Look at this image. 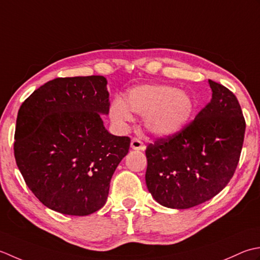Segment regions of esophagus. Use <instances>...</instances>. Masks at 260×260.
<instances>
[{
    "instance_id": "34e87169",
    "label": "esophagus",
    "mask_w": 260,
    "mask_h": 260,
    "mask_svg": "<svg viewBox=\"0 0 260 260\" xmlns=\"http://www.w3.org/2000/svg\"><path fill=\"white\" fill-rule=\"evenodd\" d=\"M131 148L135 150H145L146 146L140 139H138V138H134V139L131 140Z\"/></svg>"
}]
</instances>
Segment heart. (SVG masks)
Instances as JSON below:
<instances>
[{
  "label": "heart",
  "mask_w": 260,
  "mask_h": 260,
  "mask_svg": "<svg viewBox=\"0 0 260 260\" xmlns=\"http://www.w3.org/2000/svg\"><path fill=\"white\" fill-rule=\"evenodd\" d=\"M194 112L189 95L165 84L137 86L126 93L124 101L116 98L110 105V118L125 128L134 121V114L144 116L147 131L157 137L178 134L188 123Z\"/></svg>",
  "instance_id": "1"
}]
</instances>
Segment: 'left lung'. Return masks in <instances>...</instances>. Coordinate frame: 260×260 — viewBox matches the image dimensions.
Listing matches in <instances>:
<instances>
[{"instance_id": "8db88e82", "label": "left lung", "mask_w": 260, "mask_h": 260, "mask_svg": "<svg viewBox=\"0 0 260 260\" xmlns=\"http://www.w3.org/2000/svg\"><path fill=\"white\" fill-rule=\"evenodd\" d=\"M212 99L178 134L146 149L148 190L158 203L188 209L214 198L234 176L246 121L236 95L209 79Z\"/></svg>"}]
</instances>
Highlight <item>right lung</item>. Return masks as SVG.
Instances as JSON below:
<instances>
[{"mask_svg":"<svg viewBox=\"0 0 260 260\" xmlns=\"http://www.w3.org/2000/svg\"><path fill=\"white\" fill-rule=\"evenodd\" d=\"M104 76L59 77L20 107L14 157L25 184L47 208L88 215L107 202L110 182L128 153L129 137L111 135Z\"/></svg>","mask_w":260,"mask_h":260,"instance_id":"1","label":"right lung"}]
</instances>
